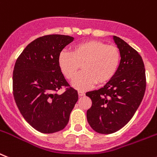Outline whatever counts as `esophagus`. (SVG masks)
I'll return each instance as SVG.
<instances>
[{
	"label": "esophagus",
	"instance_id": "obj_1",
	"mask_svg": "<svg viewBox=\"0 0 157 157\" xmlns=\"http://www.w3.org/2000/svg\"><path fill=\"white\" fill-rule=\"evenodd\" d=\"M78 95H79V97H83V96H85V93L82 92V91H79Z\"/></svg>",
	"mask_w": 157,
	"mask_h": 157
}]
</instances>
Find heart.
<instances>
[{
    "label": "heart",
    "mask_w": 157,
    "mask_h": 157,
    "mask_svg": "<svg viewBox=\"0 0 157 157\" xmlns=\"http://www.w3.org/2000/svg\"><path fill=\"white\" fill-rule=\"evenodd\" d=\"M121 53L117 47L101 40H89L72 46L71 52H61L58 65L65 78L72 81L80 68L83 72L72 82L78 90H86L97 83L105 85L113 78L119 68Z\"/></svg>",
    "instance_id": "b5f03b06"
}]
</instances>
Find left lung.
I'll return each instance as SVG.
<instances>
[{
    "instance_id": "obj_1",
    "label": "left lung",
    "mask_w": 157,
    "mask_h": 157,
    "mask_svg": "<svg viewBox=\"0 0 157 157\" xmlns=\"http://www.w3.org/2000/svg\"><path fill=\"white\" fill-rule=\"evenodd\" d=\"M113 38L121 53L117 73L103 88L86 93L93 103L87 111V120L101 134L113 133L125 125L139 108L146 88L140 55L120 37Z\"/></svg>"
}]
</instances>
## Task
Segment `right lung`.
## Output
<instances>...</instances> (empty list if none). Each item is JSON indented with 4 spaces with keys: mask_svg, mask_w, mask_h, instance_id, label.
Here are the masks:
<instances>
[{
    "mask_svg": "<svg viewBox=\"0 0 157 157\" xmlns=\"http://www.w3.org/2000/svg\"><path fill=\"white\" fill-rule=\"evenodd\" d=\"M74 40L52 34L39 37L26 46L16 61L13 74V97L21 115L42 133L64 129L78 100L77 91L69 86L58 65L63 48Z\"/></svg>",
    "mask_w": 157,
    "mask_h": 157,
    "instance_id": "add662e5",
    "label": "right lung"
}]
</instances>
